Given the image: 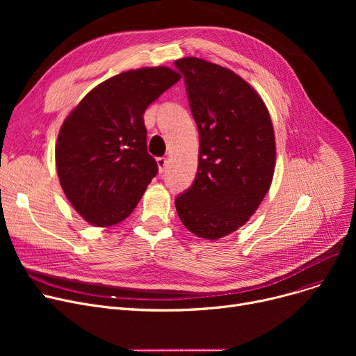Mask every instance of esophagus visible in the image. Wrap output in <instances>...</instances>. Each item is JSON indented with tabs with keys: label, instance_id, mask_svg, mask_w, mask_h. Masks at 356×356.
Segmentation results:
<instances>
[{
	"label": "esophagus",
	"instance_id": "obj_1",
	"mask_svg": "<svg viewBox=\"0 0 356 356\" xmlns=\"http://www.w3.org/2000/svg\"><path fill=\"white\" fill-rule=\"evenodd\" d=\"M157 164H159L160 173H163V172L165 170V167H167V159H165V157H159V159H157Z\"/></svg>",
	"mask_w": 356,
	"mask_h": 356
}]
</instances>
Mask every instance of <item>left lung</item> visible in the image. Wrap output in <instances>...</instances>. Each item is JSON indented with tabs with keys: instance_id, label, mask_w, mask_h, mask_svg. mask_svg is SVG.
Instances as JSON below:
<instances>
[{
	"instance_id": "8db88e82",
	"label": "left lung",
	"mask_w": 356,
	"mask_h": 356,
	"mask_svg": "<svg viewBox=\"0 0 356 356\" xmlns=\"http://www.w3.org/2000/svg\"><path fill=\"white\" fill-rule=\"evenodd\" d=\"M199 131L196 177L175 203L200 238L236 231L257 211L274 175L275 140L258 93L232 70L197 58L175 62Z\"/></svg>"
}]
</instances>
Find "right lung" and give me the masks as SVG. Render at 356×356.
Returning <instances> with one entry per match:
<instances>
[{"label": "right lung", "mask_w": 356, "mask_h": 356, "mask_svg": "<svg viewBox=\"0 0 356 356\" xmlns=\"http://www.w3.org/2000/svg\"><path fill=\"white\" fill-rule=\"evenodd\" d=\"M179 79L164 66L122 72L93 88L65 120L56 167L72 207L92 225L129 216L159 173L143 115Z\"/></svg>", "instance_id": "obj_1"}]
</instances>
